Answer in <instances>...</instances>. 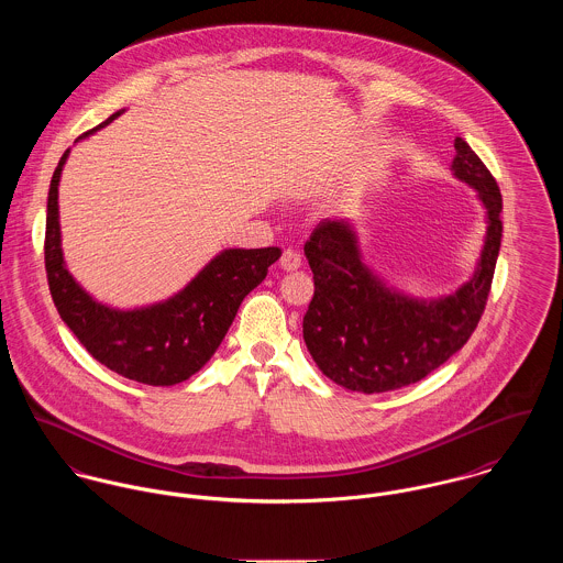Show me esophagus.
I'll use <instances>...</instances> for the list:
<instances>
[{
  "label": "esophagus",
  "mask_w": 563,
  "mask_h": 563,
  "mask_svg": "<svg viewBox=\"0 0 563 563\" xmlns=\"http://www.w3.org/2000/svg\"><path fill=\"white\" fill-rule=\"evenodd\" d=\"M302 265V256L296 251H285L280 256V267L287 272H296Z\"/></svg>",
  "instance_id": "34e87169"
}]
</instances>
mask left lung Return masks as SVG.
Instances as JSON below:
<instances>
[{"instance_id":"1","label":"left lung","mask_w":563,"mask_h":563,"mask_svg":"<svg viewBox=\"0 0 563 563\" xmlns=\"http://www.w3.org/2000/svg\"><path fill=\"white\" fill-rule=\"evenodd\" d=\"M453 175L475 188L486 209V240L475 274L453 294L423 300L399 294L365 265L354 227L323 220L305 244L314 280L302 332L321 374L356 393L415 384L446 363L475 332L486 309L500 249V189L455 137Z\"/></svg>"}]
</instances>
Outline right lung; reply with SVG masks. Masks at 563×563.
Returning a JSON list of instances; mask_svg holds the SVG:
<instances>
[{"label":"right lung","instance_id":"right-lung-1","mask_svg":"<svg viewBox=\"0 0 563 563\" xmlns=\"http://www.w3.org/2000/svg\"><path fill=\"white\" fill-rule=\"evenodd\" d=\"M123 112L112 114L77 140L110 125ZM66 157L68 151H64L52 177L45 231L49 291L64 323L95 361L123 377L148 386H173L188 379L216 354L242 300L267 276V267L278 261L280 249L222 251L188 287L151 307L119 311L101 305L77 285L64 263L58 186Z\"/></svg>","mask_w":563,"mask_h":563}]
</instances>
